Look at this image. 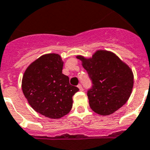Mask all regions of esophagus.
<instances>
[{
    "label": "esophagus",
    "instance_id": "1",
    "mask_svg": "<svg viewBox=\"0 0 150 150\" xmlns=\"http://www.w3.org/2000/svg\"><path fill=\"white\" fill-rule=\"evenodd\" d=\"M78 88H79L80 91H82V90H83V88H82L81 85H80V84H79V85H78Z\"/></svg>",
    "mask_w": 150,
    "mask_h": 150
}]
</instances>
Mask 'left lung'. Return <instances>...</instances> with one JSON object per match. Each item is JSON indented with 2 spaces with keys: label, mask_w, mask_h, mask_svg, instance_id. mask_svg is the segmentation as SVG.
Masks as SVG:
<instances>
[{
  "label": "left lung",
  "mask_w": 150,
  "mask_h": 150,
  "mask_svg": "<svg viewBox=\"0 0 150 150\" xmlns=\"http://www.w3.org/2000/svg\"><path fill=\"white\" fill-rule=\"evenodd\" d=\"M76 58L81 61L93 84L87 95L95 112L109 115L126 104L134 83L133 73L127 64L106 50H97L91 58Z\"/></svg>",
  "instance_id": "left-lung-1"
}]
</instances>
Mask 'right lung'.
<instances>
[{"instance_id": "1", "label": "right lung", "mask_w": 150, "mask_h": 150, "mask_svg": "<svg viewBox=\"0 0 150 150\" xmlns=\"http://www.w3.org/2000/svg\"><path fill=\"white\" fill-rule=\"evenodd\" d=\"M63 64L58 54H44L29 64L22 78L21 88L29 105L50 119L67 115L72 108V96L79 90L62 73Z\"/></svg>"}]
</instances>
